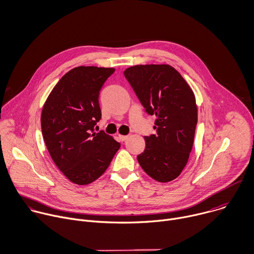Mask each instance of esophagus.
<instances>
[{
    "label": "esophagus",
    "mask_w": 254,
    "mask_h": 254,
    "mask_svg": "<svg viewBox=\"0 0 254 254\" xmlns=\"http://www.w3.org/2000/svg\"><path fill=\"white\" fill-rule=\"evenodd\" d=\"M119 137L122 141H126L129 138V135H119Z\"/></svg>",
    "instance_id": "esophagus-1"
}]
</instances>
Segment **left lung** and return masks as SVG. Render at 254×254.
<instances>
[{"mask_svg": "<svg viewBox=\"0 0 254 254\" xmlns=\"http://www.w3.org/2000/svg\"><path fill=\"white\" fill-rule=\"evenodd\" d=\"M124 75L150 115L156 135L144 137L145 150L137 156L142 169L158 182L177 178L189 159L197 124L195 95L168 64L136 65Z\"/></svg>", "mask_w": 254, "mask_h": 254, "instance_id": "left-lung-1", "label": "left lung"}]
</instances>
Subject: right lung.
I'll return each instance as SVG.
<instances>
[{
    "instance_id": "right-lung-1",
    "label": "right lung",
    "mask_w": 254,
    "mask_h": 254,
    "mask_svg": "<svg viewBox=\"0 0 254 254\" xmlns=\"http://www.w3.org/2000/svg\"><path fill=\"white\" fill-rule=\"evenodd\" d=\"M114 68L79 66L67 72L46 99L41 127L57 167L73 183L87 185L110 165L120 143L101 131L99 93Z\"/></svg>"
}]
</instances>
